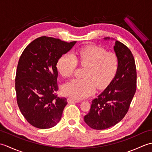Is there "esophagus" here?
Masks as SVG:
<instances>
[{"label": "esophagus", "mask_w": 152, "mask_h": 152, "mask_svg": "<svg viewBox=\"0 0 152 152\" xmlns=\"http://www.w3.org/2000/svg\"><path fill=\"white\" fill-rule=\"evenodd\" d=\"M68 102L69 103H76V102H80L78 100H75V99H67Z\"/></svg>", "instance_id": "34e87169"}]
</instances>
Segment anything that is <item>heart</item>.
I'll use <instances>...</instances> for the list:
<instances>
[{"label":"heart","instance_id":"1","mask_svg":"<svg viewBox=\"0 0 152 152\" xmlns=\"http://www.w3.org/2000/svg\"><path fill=\"white\" fill-rule=\"evenodd\" d=\"M77 62L87 69L85 79H74L63 86L64 94L74 99H83L94 93L98 89L106 88L114 78L119 69V59L116 54L106 52L105 49L89 46L76 53L61 56L57 63V70L63 78H69L74 72Z\"/></svg>","mask_w":152,"mask_h":152}]
</instances>
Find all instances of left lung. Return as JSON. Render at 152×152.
Here are the masks:
<instances>
[{
  "instance_id": "left-lung-1",
  "label": "left lung",
  "mask_w": 152,
  "mask_h": 152,
  "mask_svg": "<svg viewBox=\"0 0 152 152\" xmlns=\"http://www.w3.org/2000/svg\"><path fill=\"white\" fill-rule=\"evenodd\" d=\"M104 39L114 40L109 37ZM114 50L119 59L118 72L107 88L93 100L89 113L84 116L85 123L93 129H106L120 121L136 92L137 70L133 54L118 40Z\"/></svg>"
}]
</instances>
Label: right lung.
Listing matches in <instances>:
<instances>
[{"label":"right lung","mask_w":152,"mask_h":152,"mask_svg":"<svg viewBox=\"0 0 152 152\" xmlns=\"http://www.w3.org/2000/svg\"><path fill=\"white\" fill-rule=\"evenodd\" d=\"M76 43L41 37L28 44L19 58L15 80L17 102L24 118L35 127L50 129L61 120L67 101L56 94L57 63Z\"/></svg>","instance_id":"add662e5"}]
</instances>
